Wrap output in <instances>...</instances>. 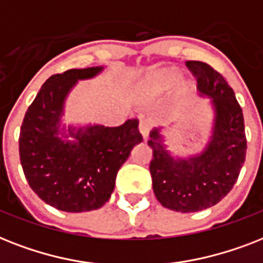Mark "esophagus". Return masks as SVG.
Masks as SVG:
<instances>
[{
    "mask_svg": "<svg viewBox=\"0 0 263 263\" xmlns=\"http://www.w3.org/2000/svg\"><path fill=\"white\" fill-rule=\"evenodd\" d=\"M151 127H152V122H151V119H141V121H140L138 129H140V133L142 134V137L144 138L148 137Z\"/></svg>",
    "mask_w": 263,
    "mask_h": 263,
    "instance_id": "obj_1",
    "label": "esophagus"
}]
</instances>
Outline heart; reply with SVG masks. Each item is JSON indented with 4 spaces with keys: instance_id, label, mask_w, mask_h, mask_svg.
<instances>
[{
    "instance_id": "heart-1",
    "label": "heart",
    "mask_w": 263,
    "mask_h": 263,
    "mask_svg": "<svg viewBox=\"0 0 263 263\" xmlns=\"http://www.w3.org/2000/svg\"><path fill=\"white\" fill-rule=\"evenodd\" d=\"M180 81H182V74H180L178 70H175V69L165 70V72L160 76L161 88H171L174 87V85H178Z\"/></svg>"
}]
</instances>
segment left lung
Wrapping results in <instances>:
<instances>
[{
    "label": "left lung",
    "mask_w": 263,
    "mask_h": 263,
    "mask_svg": "<svg viewBox=\"0 0 263 263\" xmlns=\"http://www.w3.org/2000/svg\"><path fill=\"white\" fill-rule=\"evenodd\" d=\"M197 77L199 96L209 98L213 126L209 141L197 155L174 156L161 127L149 133L153 157L149 164L153 193L167 209L199 212L220 202L234 187L246 160L245 119L234 89L211 65L187 61Z\"/></svg>",
    "instance_id": "8db88e82"
}]
</instances>
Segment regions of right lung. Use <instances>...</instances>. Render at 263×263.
<instances>
[{
	"mask_svg": "<svg viewBox=\"0 0 263 263\" xmlns=\"http://www.w3.org/2000/svg\"><path fill=\"white\" fill-rule=\"evenodd\" d=\"M103 66L70 69L42 85L20 129L23 171L35 194L70 213L95 211L110 199L119 168L142 141L138 119L121 126L62 123L65 102L79 80L98 76ZM72 138V140H69Z\"/></svg>",
	"mask_w": 263,
	"mask_h": 263,
	"instance_id": "1",
	"label": "right lung"
}]
</instances>
